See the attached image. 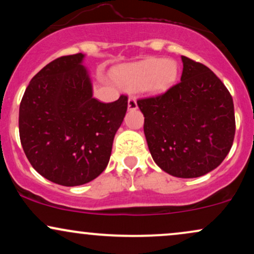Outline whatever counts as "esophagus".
Here are the masks:
<instances>
[{"mask_svg": "<svg viewBox=\"0 0 254 254\" xmlns=\"http://www.w3.org/2000/svg\"><path fill=\"white\" fill-rule=\"evenodd\" d=\"M127 109L129 110H136L137 109V103L135 98H129L127 100Z\"/></svg>", "mask_w": 254, "mask_h": 254, "instance_id": "34e87169", "label": "esophagus"}]
</instances>
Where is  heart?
<instances>
[{
	"instance_id": "heart-1",
	"label": "heart",
	"mask_w": 254,
	"mask_h": 254,
	"mask_svg": "<svg viewBox=\"0 0 254 254\" xmlns=\"http://www.w3.org/2000/svg\"><path fill=\"white\" fill-rule=\"evenodd\" d=\"M179 66L174 60L148 58L141 62L122 64L112 71V78L124 89H143L150 94H161L174 86Z\"/></svg>"
}]
</instances>
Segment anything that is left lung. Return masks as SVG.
I'll return each mask as SVG.
<instances>
[{"label": "left lung", "instance_id": "left-lung-1", "mask_svg": "<svg viewBox=\"0 0 254 254\" xmlns=\"http://www.w3.org/2000/svg\"><path fill=\"white\" fill-rule=\"evenodd\" d=\"M180 82L165 94L139 99L144 135L155 164L178 178H197L221 165L235 135L234 104L222 81L182 56Z\"/></svg>", "mask_w": 254, "mask_h": 254}]
</instances>
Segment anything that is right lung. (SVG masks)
I'll return each mask as SVG.
<instances>
[{
    "label": "right lung",
    "mask_w": 254,
    "mask_h": 254,
    "mask_svg": "<svg viewBox=\"0 0 254 254\" xmlns=\"http://www.w3.org/2000/svg\"><path fill=\"white\" fill-rule=\"evenodd\" d=\"M83 54L63 56L31 80L19 110L20 141L32 167L63 186H78L103 173L127 97L93 98Z\"/></svg>",
    "instance_id": "add662e5"
}]
</instances>
